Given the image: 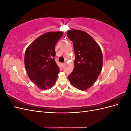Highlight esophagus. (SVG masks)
Wrapping results in <instances>:
<instances>
[{
    "mask_svg": "<svg viewBox=\"0 0 131 131\" xmlns=\"http://www.w3.org/2000/svg\"><path fill=\"white\" fill-rule=\"evenodd\" d=\"M66 65V63H62V66L63 67H64Z\"/></svg>",
    "mask_w": 131,
    "mask_h": 131,
    "instance_id": "34e87169",
    "label": "esophagus"
}]
</instances>
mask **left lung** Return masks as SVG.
<instances>
[{
	"mask_svg": "<svg viewBox=\"0 0 131 131\" xmlns=\"http://www.w3.org/2000/svg\"><path fill=\"white\" fill-rule=\"evenodd\" d=\"M67 35L73 43L75 52L74 68L68 79L77 89L86 90L94 84L101 72L102 50L93 38L84 31L69 30Z\"/></svg>",
	"mask_w": 131,
	"mask_h": 131,
	"instance_id": "1",
	"label": "left lung"
}]
</instances>
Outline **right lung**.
<instances>
[{
  "mask_svg": "<svg viewBox=\"0 0 131 131\" xmlns=\"http://www.w3.org/2000/svg\"><path fill=\"white\" fill-rule=\"evenodd\" d=\"M62 31H49L39 37L27 48L25 65L31 81L39 89L47 90L56 82L59 69L54 61L55 45Z\"/></svg>",
  "mask_w": 131,
  "mask_h": 131,
  "instance_id": "1",
  "label": "right lung"
}]
</instances>
